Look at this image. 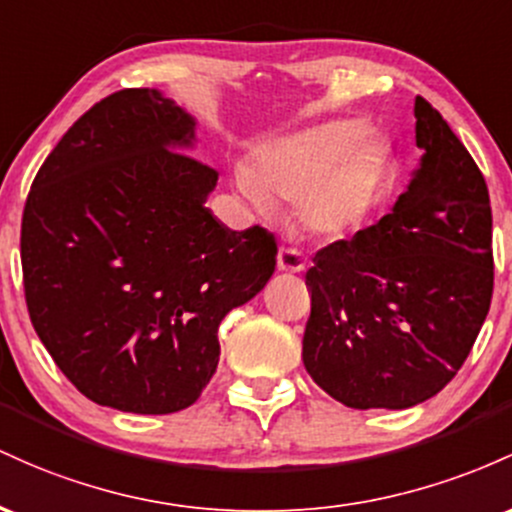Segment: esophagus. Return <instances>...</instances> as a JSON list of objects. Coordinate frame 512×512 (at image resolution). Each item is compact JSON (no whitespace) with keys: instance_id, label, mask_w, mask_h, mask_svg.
<instances>
[{"instance_id":"34e87169","label":"esophagus","mask_w":512,"mask_h":512,"mask_svg":"<svg viewBox=\"0 0 512 512\" xmlns=\"http://www.w3.org/2000/svg\"><path fill=\"white\" fill-rule=\"evenodd\" d=\"M278 268L283 273H302L304 268H307V261L297 254L295 249H280L278 251Z\"/></svg>"}]
</instances>
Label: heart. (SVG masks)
Returning a JSON list of instances; mask_svg holds the SVG:
<instances>
[{"mask_svg": "<svg viewBox=\"0 0 512 512\" xmlns=\"http://www.w3.org/2000/svg\"><path fill=\"white\" fill-rule=\"evenodd\" d=\"M367 132L365 120L346 118L266 142L254 169L237 171L239 191L261 212L275 200H295L304 232L343 237L363 222L387 164L384 142Z\"/></svg>", "mask_w": 512, "mask_h": 512, "instance_id": "obj_1", "label": "heart"}]
</instances>
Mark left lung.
<instances>
[{
  "label": "left lung",
  "instance_id": "obj_1",
  "mask_svg": "<svg viewBox=\"0 0 512 512\" xmlns=\"http://www.w3.org/2000/svg\"><path fill=\"white\" fill-rule=\"evenodd\" d=\"M413 179L389 215L333 241L304 275L302 360L350 409H409L467 360L493 295L491 203L472 154L416 96Z\"/></svg>",
  "mask_w": 512,
  "mask_h": 512
}]
</instances>
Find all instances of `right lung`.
Returning a JSON list of instances; mask_svg holds the SVG:
<instances>
[{
    "label": "right lung",
    "mask_w": 512,
    "mask_h": 512,
    "mask_svg": "<svg viewBox=\"0 0 512 512\" xmlns=\"http://www.w3.org/2000/svg\"><path fill=\"white\" fill-rule=\"evenodd\" d=\"M195 120L157 89H123L62 135L21 220L31 324L101 406L174 413L220 360L222 319L263 290L278 244L205 208L217 171L176 149Z\"/></svg>",
    "instance_id": "add662e5"
}]
</instances>
